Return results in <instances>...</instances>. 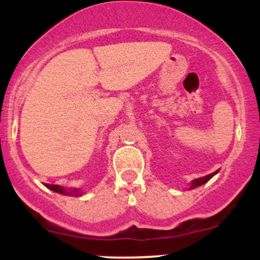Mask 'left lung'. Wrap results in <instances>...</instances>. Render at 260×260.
I'll use <instances>...</instances> for the list:
<instances>
[{
    "instance_id": "1",
    "label": "left lung",
    "mask_w": 260,
    "mask_h": 260,
    "mask_svg": "<svg viewBox=\"0 0 260 260\" xmlns=\"http://www.w3.org/2000/svg\"><path fill=\"white\" fill-rule=\"evenodd\" d=\"M215 174H217V171L216 172H214V174H210V175H208V176H205V177H201V178H197V180H194L192 182V186H190V189H193V188H197V187H199V186H202V184H204V183H207V182L210 180L211 177H213L214 175Z\"/></svg>"
}]
</instances>
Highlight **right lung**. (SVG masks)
Segmentation results:
<instances>
[{"label": "right lung", "mask_w": 260, "mask_h": 260, "mask_svg": "<svg viewBox=\"0 0 260 260\" xmlns=\"http://www.w3.org/2000/svg\"><path fill=\"white\" fill-rule=\"evenodd\" d=\"M45 186L49 188V189L53 190V192L62 193V194H71V192H67L64 188H62L61 186H57V184H46L45 183ZM74 193H77V194H78V189H74Z\"/></svg>", "instance_id": "add662e5"}]
</instances>
